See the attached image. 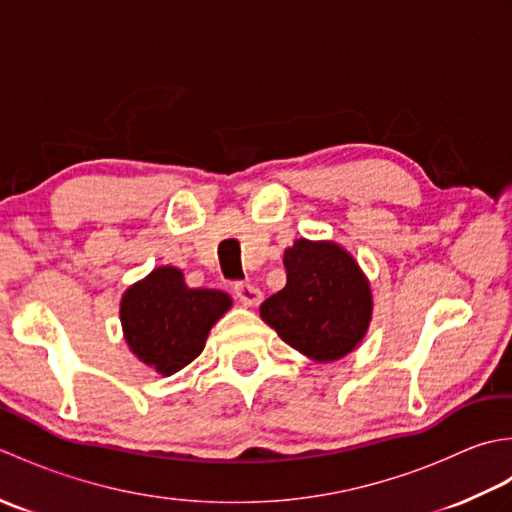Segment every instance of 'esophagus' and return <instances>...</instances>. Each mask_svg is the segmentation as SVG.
<instances>
[{
	"label": "esophagus",
	"instance_id": "1",
	"mask_svg": "<svg viewBox=\"0 0 512 512\" xmlns=\"http://www.w3.org/2000/svg\"><path fill=\"white\" fill-rule=\"evenodd\" d=\"M235 297L242 301L246 308H255V306H259V301L264 299L262 290L255 288V286H250V284H237L235 286Z\"/></svg>",
	"mask_w": 512,
	"mask_h": 512
}]
</instances>
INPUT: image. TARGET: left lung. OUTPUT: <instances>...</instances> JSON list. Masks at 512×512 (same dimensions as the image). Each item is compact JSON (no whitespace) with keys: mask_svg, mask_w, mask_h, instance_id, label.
<instances>
[{"mask_svg":"<svg viewBox=\"0 0 512 512\" xmlns=\"http://www.w3.org/2000/svg\"><path fill=\"white\" fill-rule=\"evenodd\" d=\"M286 286L259 317L281 341L317 363H334L363 343L372 323L369 279L352 253L330 239H295L286 248Z\"/></svg>","mask_w":512,"mask_h":512,"instance_id":"8db88e82","label":"left lung"}]
</instances>
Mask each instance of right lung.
Here are the masks:
<instances>
[{
    "instance_id": "add662e5",
    "label": "right lung",
    "mask_w": 512,
    "mask_h": 512,
    "mask_svg": "<svg viewBox=\"0 0 512 512\" xmlns=\"http://www.w3.org/2000/svg\"><path fill=\"white\" fill-rule=\"evenodd\" d=\"M233 299L215 288H189L182 270L158 266L121 297V325L129 350L160 376L195 361L213 325Z\"/></svg>"
}]
</instances>
